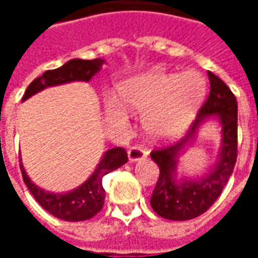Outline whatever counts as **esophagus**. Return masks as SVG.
<instances>
[{"label":"esophagus","mask_w":258,"mask_h":258,"mask_svg":"<svg viewBox=\"0 0 258 258\" xmlns=\"http://www.w3.org/2000/svg\"><path fill=\"white\" fill-rule=\"evenodd\" d=\"M148 156V151L144 149L141 145L131 146L128 149V159L130 162H140L142 159Z\"/></svg>","instance_id":"esophagus-1"}]
</instances>
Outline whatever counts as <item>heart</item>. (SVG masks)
Here are the masks:
<instances>
[{
    "label": "heart",
    "mask_w": 258,
    "mask_h": 258,
    "mask_svg": "<svg viewBox=\"0 0 258 258\" xmlns=\"http://www.w3.org/2000/svg\"><path fill=\"white\" fill-rule=\"evenodd\" d=\"M207 81L196 70L166 73L153 69L120 87V99L133 112H144L142 125L153 140L179 135L205 99Z\"/></svg>",
    "instance_id": "heart-1"
}]
</instances>
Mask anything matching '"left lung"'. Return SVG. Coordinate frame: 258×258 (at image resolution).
<instances>
[{
    "label": "left lung",
    "instance_id": "left-lung-1",
    "mask_svg": "<svg viewBox=\"0 0 258 258\" xmlns=\"http://www.w3.org/2000/svg\"><path fill=\"white\" fill-rule=\"evenodd\" d=\"M210 94L182 140L174 145L151 152V157L160 170L151 198L156 214L166 220L186 221L203 214L218 199L236 163L238 156V102L228 85L209 72ZM214 118L222 125V148L216 166L205 177L177 181L176 159L180 151L191 142L200 125Z\"/></svg>",
    "mask_w": 258,
    "mask_h": 258
}]
</instances>
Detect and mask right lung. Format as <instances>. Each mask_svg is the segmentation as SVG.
<instances>
[{
	"label": "right lung",
	"instance_id": "right-lung-1",
	"mask_svg": "<svg viewBox=\"0 0 258 258\" xmlns=\"http://www.w3.org/2000/svg\"><path fill=\"white\" fill-rule=\"evenodd\" d=\"M103 63L105 60L99 58L92 60L72 59L60 68L47 70L45 73H42V76L31 81L22 98V102L48 87L66 84L72 81H90L101 70ZM127 160L128 157L125 149L123 148L109 149L102 156L101 162L90 178L84 184L80 185L79 188L66 194H52L44 190L42 188H38L36 184L31 182L22 162H20V171L26 186L34 196V199L49 214L64 221H84L92 218L103 207L105 189L102 185V178L113 170L121 167L124 163H127Z\"/></svg>",
	"mask_w": 258,
	"mask_h": 258
}]
</instances>
